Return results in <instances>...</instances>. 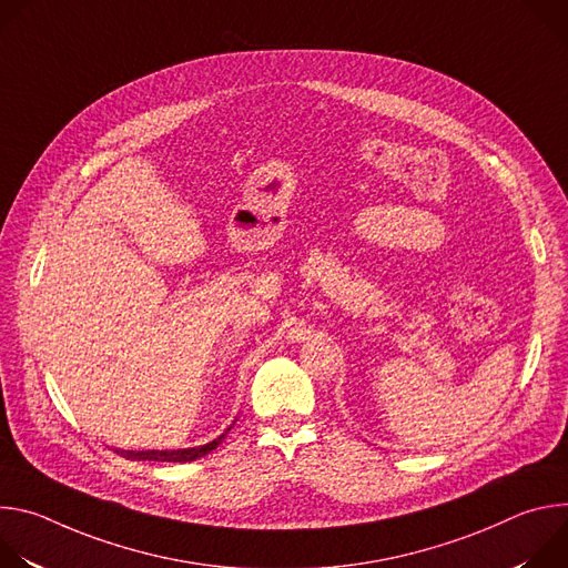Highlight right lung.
Here are the masks:
<instances>
[{
  "label": "right lung",
  "mask_w": 568,
  "mask_h": 568,
  "mask_svg": "<svg viewBox=\"0 0 568 568\" xmlns=\"http://www.w3.org/2000/svg\"><path fill=\"white\" fill-rule=\"evenodd\" d=\"M231 429V427H229ZM229 429L217 436L215 440H211L209 445H202V447H191V449H175V452H125V449H116L121 456L125 458H132V460H161V463H189V460H195V458H202L206 454H211L222 440L224 436L229 434Z\"/></svg>",
  "instance_id": "add662e5"
}]
</instances>
